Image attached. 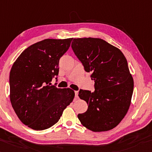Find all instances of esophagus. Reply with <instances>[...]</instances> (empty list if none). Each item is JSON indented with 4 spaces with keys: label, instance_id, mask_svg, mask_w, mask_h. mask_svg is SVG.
Masks as SVG:
<instances>
[{
    "label": "esophagus",
    "instance_id": "34e87169",
    "mask_svg": "<svg viewBox=\"0 0 152 152\" xmlns=\"http://www.w3.org/2000/svg\"><path fill=\"white\" fill-rule=\"evenodd\" d=\"M78 94H79V92L77 91H75V97H78Z\"/></svg>",
    "mask_w": 152,
    "mask_h": 152
}]
</instances>
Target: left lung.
Listing matches in <instances>:
<instances>
[{"label":"left lung","mask_w":152,"mask_h":152,"mask_svg":"<svg viewBox=\"0 0 152 152\" xmlns=\"http://www.w3.org/2000/svg\"><path fill=\"white\" fill-rule=\"evenodd\" d=\"M71 47L95 82L94 92L79 91V97L88 105L86 112L77 115L79 121L94 132L113 129L128 111L134 91L126 58L102 39H74Z\"/></svg>","instance_id":"1"}]
</instances>
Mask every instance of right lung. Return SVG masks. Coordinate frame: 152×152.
Listing matches in <instances>:
<instances>
[{"instance_id": "obj_1", "label": "right lung", "mask_w": 152, "mask_h": 152, "mask_svg": "<svg viewBox=\"0 0 152 152\" xmlns=\"http://www.w3.org/2000/svg\"><path fill=\"white\" fill-rule=\"evenodd\" d=\"M73 38L47 39L31 45L18 56L10 72V100L23 124L34 130L49 128L73 102L70 88L51 86L58 63ZM57 79V78H56Z\"/></svg>"}]
</instances>
